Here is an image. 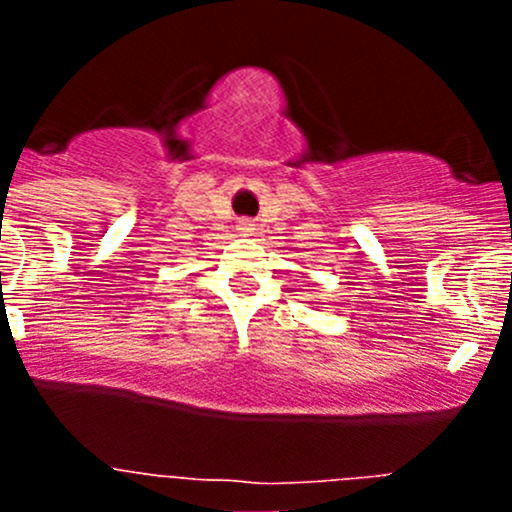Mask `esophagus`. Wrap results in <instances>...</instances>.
I'll use <instances>...</instances> for the list:
<instances>
[{
    "label": "esophagus",
    "mask_w": 512,
    "mask_h": 512,
    "mask_svg": "<svg viewBox=\"0 0 512 512\" xmlns=\"http://www.w3.org/2000/svg\"><path fill=\"white\" fill-rule=\"evenodd\" d=\"M243 228L250 233V231H252V223H243Z\"/></svg>",
    "instance_id": "1"
}]
</instances>
